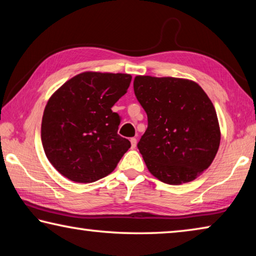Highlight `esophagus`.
Returning a JSON list of instances; mask_svg holds the SVG:
<instances>
[{"label":"esophagus","instance_id":"34e87169","mask_svg":"<svg viewBox=\"0 0 256 256\" xmlns=\"http://www.w3.org/2000/svg\"><path fill=\"white\" fill-rule=\"evenodd\" d=\"M131 146H132V149H134L136 146V138H131Z\"/></svg>","mask_w":256,"mask_h":256}]
</instances>
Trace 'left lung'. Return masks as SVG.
Wrapping results in <instances>:
<instances>
[{"label":"left lung","mask_w":256,"mask_h":256,"mask_svg":"<svg viewBox=\"0 0 256 256\" xmlns=\"http://www.w3.org/2000/svg\"><path fill=\"white\" fill-rule=\"evenodd\" d=\"M133 88L148 116L138 148L149 172L170 185L196 180L214 162L220 144L210 98L196 82L180 78L138 76Z\"/></svg>","instance_id":"obj_1"}]
</instances>
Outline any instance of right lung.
<instances>
[{
    "label": "right lung",
    "instance_id": "1",
    "mask_svg": "<svg viewBox=\"0 0 256 256\" xmlns=\"http://www.w3.org/2000/svg\"><path fill=\"white\" fill-rule=\"evenodd\" d=\"M131 80L125 73L84 72L52 94L42 115V142L60 174L92 183L115 170L131 142L118 136L120 118L112 107Z\"/></svg>",
    "mask_w": 256,
    "mask_h": 256
}]
</instances>
